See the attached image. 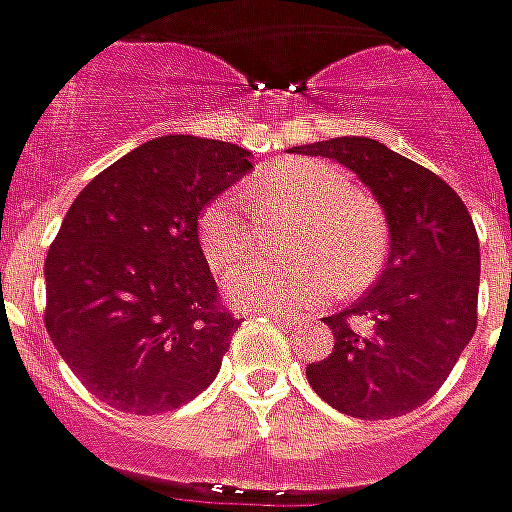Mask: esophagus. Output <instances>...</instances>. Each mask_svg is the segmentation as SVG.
Segmentation results:
<instances>
[{
  "label": "esophagus",
  "instance_id": "1",
  "mask_svg": "<svg viewBox=\"0 0 512 512\" xmlns=\"http://www.w3.org/2000/svg\"><path fill=\"white\" fill-rule=\"evenodd\" d=\"M268 318H274V321H280V324H296L299 318L291 316V313H266Z\"/></svg>",
  "mask_w": 512,
  "mask_h": 512
}]
</instances>
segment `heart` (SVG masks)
Segmentation results:
<instances>
[{"label": "heart", "instance_id": "obj_1", "mask_svg": "<svg viewBox=\"0 0 512 512\" xmlns=\"http://www.w3.org/2000/svg\"><path fill=\"white\" fill-rule=\"evenodd\" d=\"M246 194L260 210L293 207L305 213L291 244L305 260H249L230 271L224 288L238 307L255 313L307 310L330 302L338 291L360 293L380 274L388 246L380 210L357 194L355 177L341 166L316 157H285L260 171ZM196 230L213 271L249 255L257 241L255 216L241 191L210 199Z\"/></svg>", "mask_w": 512, "mask_h": 512}]
</instances>
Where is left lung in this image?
I'll return each instance as SVG.
<instances>
[{"label": "left lung", "mask_w": 512, "mask_h": 512, "mask_svg": "<svg viewBox=\"0 0 512 512\" xmlns=\"http://www.w3.org/2000/svg\"><path fill=\"white\" fill-rule=\"evenodd\" d=\"M296 152L355 171L391 227L380 280L355 305L324 318L335 349L307 366V382L346 416H405L438 393L477 330L474 221L449 182L380 141L343 135Z\"/></svg>", "instance_id": "left-lung-1"}]
</instances>
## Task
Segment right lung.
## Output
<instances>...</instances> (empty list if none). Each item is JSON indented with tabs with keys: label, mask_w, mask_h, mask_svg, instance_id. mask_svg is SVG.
Returning a JSON list of instances; mask_svg holds the SVG:
<instances>
[{
	"label": "right lung",
	"mask_w": 512,
	"mask_h": 512,
	"mask_svg": "<svg viewBox=\"0 0 512 512\" xmlns=\"http://www.w3.org/2000/svg\"><path fill=\"white\" fill-rule=\"evenodd\" d=\"M249 157L196 135L155 138L69 207L46 252L44 324L99 402L155 416L216 380L241 318L221 302L196 224Z\"/></svg>",
	"instance_id": "right-lung-1"
}]
</instances>
